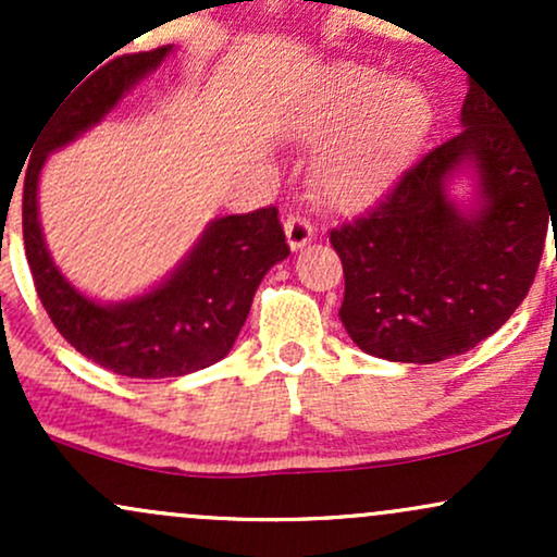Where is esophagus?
I'll list each match as a JSON object with an SVG mask.
<instances>
[{
	"label": "esophagus",
	"instance_id": "obj_1",
	"mask_svg": "<svg viewBox=\"0 0 557 557\" xmlns=\"http://www.w3.org/2000/svg\"><path fill=\"white\" fill-rule=\"evenodd\" d=\"M285 235H287V246H290L293 251H298V248H304L306 243L314 238V225H311L306 216L290 214L285 220Z\"/></svg>",
	"mask_w": 557,
	"mask_h": 557
}]
</instances>
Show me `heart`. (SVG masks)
<instances>
[{
  "label": "heart",
  "mask_w": 557,
  "mask_h": 557,
  "mask_svg": "<svg viewBox=\"0 0 557 557\" xmlns=\"http://www.w3.org/2000/svg\"><path fill=\"white\" fill-rule=\"evenodd\" d=\"M430 120V96L417 83L348 65L330 75L296 131L311 140L344 131L319 154L314 181L327 201L356 207L387 188Z\"/></svg>",
  "instance_id": "heart-1"
}]
</instances>
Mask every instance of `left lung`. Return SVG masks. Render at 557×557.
Returning <instances> with one entry per match:
<instances>
[{
  "instance_id": "8db88e82",
  "label": "left lung",
  "mask_w": 557,
  "mask_h": 557,
  "mask_svg": "<svg viewBox=\"0 0 557 557\" xmlns=\"http://www.w3.org/2000/svg\"><path fill=\"white\" fill-rule=\"evenodd\" d=\"M461 123L367 214L330 230L345 274L341 319L376 359L445 361L500 330L527 298L557 222V154L532 149L474 83ZM466 163L480 181L474 213L446 196Z\"/></svg>"
}]
</instances>
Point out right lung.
I'll return each mask as SVG.
<instances>
[{
    "instance_id": "1",
    "label": "right lung",
    "mask_w": 557,
    "mask_h": 557,
    "mask_svg": "<svg viewBox=\"0 0 557 557\" xmlns=\"http://www.w3.org/2000/svg\"><path fill=\"white\" fill-rule=\"evenodd\" d=\"M170 52L172 47H159L114 57L73 94L67 91L47 114L23 183L25 257L49 319L86 359L138 380L183 376L225 359L251 311L261 277L290 253L277 209L264 207L214 220L162 285L123 304H96L54 267L36 201L44 162L99 123L120 96Z\"/></svg>"
}]
</instances>
